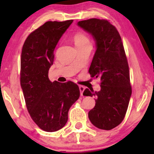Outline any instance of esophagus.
I'll return each instance as SVG.
<instances>
[{"label": "esophagus", "instance_id": "34e87169", "mask_svg": "<svg viewBox=\"0 0 154 154\" xmlns=\"http://www.w3.org/2000/svg\"><path fill=\"white\" fill-rule=\"evenodd\" d=\"M85 87L83 86H79V90H80V92H81V95L83 96V92L84 90H85Z\"/></svg>", "mask_w": 154, "mask_h": 154}]
</instances>
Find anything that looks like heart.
Returning a JSON list of instances; mask_svg holds the SVG:
<instances>
[{
	"instance_id": "heart-1",
	"label": "heart",
	"mask_w": 154,
	"mask_h": 154,
	"mask_svg": "<svg viewBox=\"0 0 154 154\" xmlns=\"http://www.w3.org/2000/svg\"><path fill=\"white\" fill-rule=\"evenodd\" d=\"M75 45L76 48L82 47L85 45L90 44V41L88 38L83 33H77L73 37Z\"/></svg>"
}]
</instances>
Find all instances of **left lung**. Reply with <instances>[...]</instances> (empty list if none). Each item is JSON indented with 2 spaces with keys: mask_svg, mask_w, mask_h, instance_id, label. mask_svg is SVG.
<instances>
[{
  "mask_svg": "<svg viewBox=\"0 0 154 154\" xmlns=\"http://www.w3.org/2000/svg\"><path fill=\"white\" fill-rule=\"evenodd\" d=\"M77 25L93 38L96 51L89 73L100 78L101 90L86 88L84 96L94 97L95 106L88 118L99 129L110 130L123 121L127 111L132 89L129 66L119 33L107 20L99 19L80 21Z\"/></svg>",
  "mask_w": 154,
  "mask_h": 154,
  "instance_id": "obj_1",
  "label": "left lung"
}]
</instances>
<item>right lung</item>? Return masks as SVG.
<instances>
[{"instance_id": "add662e5", "label": "right lung", "mask_w": 154, "mask_h": 154, "mask_svg": "<svg viewBox=\"0 0 154 154\" xmlns=\"http://www.w3.org/2000/svg\"><path fill=\"white\" fill-rule=\"evenodd\" d=\"M73 20L47 22L27 37L21 57L20 84L31 119L44 131L55 132L66 125L70 107L80 97L71 81L52 83L48 71L54 50Z\"/></svg>"}]
</instances>
